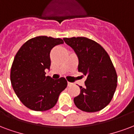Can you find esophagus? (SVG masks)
I'll return each instance as SVG.
<instances>
[{
    "label": "esophagus",
    "instance_id": "esophagus-1",
    "mask_svg": "<svg viewBox=\"0 0 134 134\" xmlns=\"http://www.w3.org/2000/svg\"><path fill=\"white\" fill-rule=\"evenodd\" d=\"M72 83H71V82H67V86H68V87H70V86H72Z\"/></svg>",
    "mask_w": 134,
    "mask_h": 134
}]
</instances>
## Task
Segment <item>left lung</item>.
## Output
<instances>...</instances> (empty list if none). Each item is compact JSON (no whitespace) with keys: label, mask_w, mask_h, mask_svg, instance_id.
<instances>
[{"label":"left lung","mask_w":134,"mask_h":134,"mask_svg":"<svg viewBox=\"0 0 134 134\" xmlns=\"http://www.w3.org/2000/svg\"><path fill=\"white\" fill-rule=\"evenodd\" d=\"M79 59L78 71L87 77L85 87L74 98L78 109L95 112L106 107L117 87V75L109 55L99 43L85 37H64Z\"/></svg>","instance_id":"8db88e82"}]
</instances>
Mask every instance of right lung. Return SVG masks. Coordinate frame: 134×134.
<instances>
[{"mask_svg":"<svg viewBox=\"0 0 134 134\" xmlns=\"http://www.w3.org/2000/svg\"><path fill=\"white\" fill-rule=\"evenodd\" d=\"M63 43L60 38L35 37L25 42L15 54L10 82L17 97L30 109L42 111L52 109L67 87L65 78L54 80L46 77L44 72L50 67L51 49Z\"/></svg>","mask_w":134,"mask_h":134,"instance_id":"add662e5","label":"right lung"}]
</instances>
